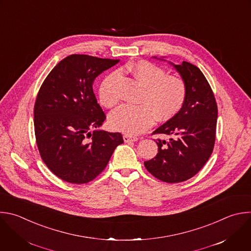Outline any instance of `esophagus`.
<instances>
[{
    "mask_svg": "<svg viewBox=\"0 0 251 251\" xmlns=\"http://www.w3.org/2000/svg\"><path fill=\"white\" fill-rule=\"evenodd\" d=\"M123 140L125 143H130V142H136L138 141V138L135 136H130V135H124Z\"/></svg>",
    "mask_w": 251,
    "mask_h": 251,
    "instance_id": "esophagus-1",
    "label": "esophagus"
}]
</instances>
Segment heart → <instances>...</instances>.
<instances>
[{"instance_id": "obj_1", "label": "heart", "mask_w": 251, "mask_h": 251, "mask_svg": "<svg viewBox=\"0 0 251 251\" xmlns=\"http://www.w3.org/2000/svg\"><path fill=\"white\" fill-rule=\"evenodd\" d=\"M136 80L144 88L140 105L124 104L109 116L110 127L126 135H137L154 121H166L176 115L186 99V85L182 78L168 75L165 72L147 61H139L127 66ZM119 73L113 72L100 83V101L105 107H112L118 102L116 82Z\"/></svg>"}]
</instances>
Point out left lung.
Returning a JSON list of instances; mask_svg holds the SVG:
<instances>
[{"instance_id":"1","label":"left lung","mask_w":251,"mask_h":251,"mask_svg":"<svg viewBox=\"0 0 251 251\" xmlns=\"http://www.w3.org/2000/svg\"><path fill=\"white\" fill-rule=\"evenodd\" d=\"M166 61L162 58L153 57ZM186 85V99L179 112L153 133L169 136L157 139L156 155L145 168L157 179L177 183L194 176L209 159L215 144L218 107L212 89L199 68L183 61H168Z\"/></svg>"}]
</instances>
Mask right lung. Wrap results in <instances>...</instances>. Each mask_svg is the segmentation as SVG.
Wrapping results in <instances>:
<instances>
[{
	"instance_id": "1",
	"label": "right lung",
	"mask_w": 251,
	"mask_h": 251,
	"mask_svg": "<svg viewBox=\"0 0 251 251\" xmlns=\"http://www.w3.org/2000/svg\"><path fill=\"white\" fill-rule=\"evenodd\" d=\"M118 62L68 56L53 68L38 92L33 113L37 147L47 168L64 181H92L123 143L120 133L100 129L105 114L93 90L96 77Z\"/></svg>"
}]
</instances>
